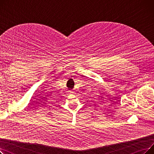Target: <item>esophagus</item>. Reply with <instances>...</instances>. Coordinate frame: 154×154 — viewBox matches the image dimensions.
Instances as JSON below:
<instances>
[{
    "instance_id": "1",
    "label": "esophagus",
    "mask_w": 154,
    "mask_h": 154,
    "mask_svg": "<svg viewBox=\"0 0 154 154\" xmlns=\"http://www.w3.org/2000/svg\"><path fill=\"white\" fill-rule=\"evenodd\" d=\"M71 93H72V91H70V92H69V94H71Z\"/></svg>"
}]
</instances>
